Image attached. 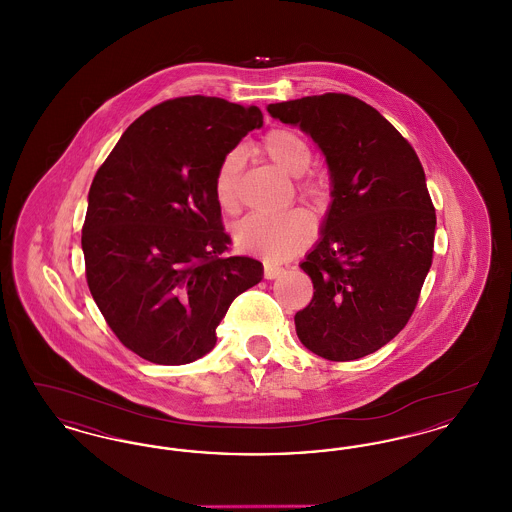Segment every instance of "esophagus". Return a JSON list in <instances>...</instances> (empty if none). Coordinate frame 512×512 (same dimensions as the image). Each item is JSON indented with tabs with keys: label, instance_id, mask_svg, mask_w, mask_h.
<instances>
[{
	"label": "esophagus",
	"instance_id": "esophagus-1",
	"mask_svg": "<svg viewBox=\"0 0 512 512\" xmlns=\"http://www.w3.org/2000/svg\"><path fill=\"white\" fill-rule=\"evenodd\" d=\"M282 272H284V268L274 267V265H265V278H267V280L278 278Z\"/></svg>",
	"mask_w": 512,
	"mask_h": 512
}]
</instances>
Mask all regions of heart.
Here are the masks:
<instances>
[{"label": "heart", "instance_id": "obj_1", "mask_svg": "<svg viewBox=\"0 0 512 512\" xmlns=\"http://www.w3.org/2000/svg\"><path fill=\"white\" fill-rule=\"evenodd\" d=\"M261 149L268 159L293 178L303 176L313 163V149L297 132L286 128H274L261 142ZM245 155L240 147L230 149L220 159L215 174V197L220 207L234 211L238 207L240 176L244 171ZM301 192L317 197L322 192L318 182H303ZM313 238V220L293 209L280 215H249L234 228V242L251 255L263 257L268 263H280L305 249Z\"/></svg>", "mask_w": 512, "mask_h": 512}]
</instances>
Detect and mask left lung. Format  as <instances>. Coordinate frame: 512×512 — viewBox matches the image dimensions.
<instances>
[{"label": "left lung", "mask_w": 512, "mask_h": 512, "mask_svg": "<svg viewBox=\"0 0 512 512\" xmlns=\"http://www.w3.org/2000/svg\"><path fill=\"white\" fill-rule=\"evenodd\" d=\"M322 151L330 207L299 265L313 280L295 315L301 343L328 361H355L393 340L413 315L432 267L436 211L411 144L374 107L347 94L270 103Z\"/></svg>", "instance_id": "left-lung-1"}]
</instances>
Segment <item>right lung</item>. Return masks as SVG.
Segmentation results:
<instances>
[{"instance_id":"1","label":"right lung","mask_w":512,"mask_h":512,"mask_svg":"<svg viewBox=\"0 0 512 512\" xmlns=\"http://www.w3.org/2000/svg\"><path fill=\"white\" fill-rule=\"evenodd\" d=\"M263 126L255 105L188 96L132 122L94 176L82 228L92 297L115 336L157 365H188L217 343L230 303L263 280L224 257L215 174Z\"/></svg>"}]
</instances>
